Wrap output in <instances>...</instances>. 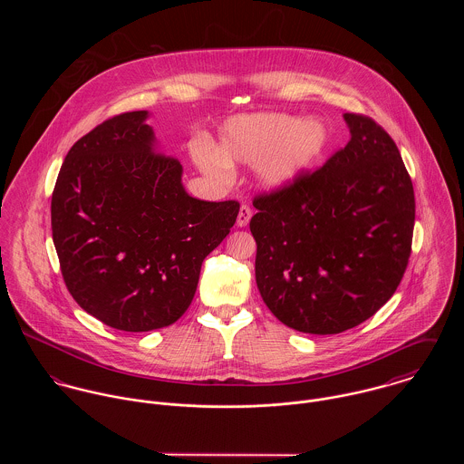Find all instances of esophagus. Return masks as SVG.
Returning a JSON list of instances; mask_svg holds the SVG:
<instances>
[{"instance_id":"obj_1","label":"esophagus","mask_w":464,"mask_h":464,"mask_svg":"<svg viewBox=\"0 0 464 464\" xmlns=\"http://www.w3.org/2000/svg\"><path fill=\"white\" fill-rule=\"evenodd\" d=\"M250 218H252V208H250V205L243 203L241 208H239V214H237V221H236L237 227H246Z\"/></svg>"}]
</instances>
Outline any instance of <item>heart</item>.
<instances>
[{"label":"heart","instance_id":"obj_1","mask_svg":"<svg viewBox=\"0 0 464 464\" xmlns=\"http://www.w3.org/2000/svg\"><path fill=\"white\" fill-rule=\"evenodd\" d=\"M329 135L320 121H304L287 114H256L228 121L221 133L218 153L201 164L221 171L227 164L259 162V177L269 188L296 180L324 153Z\"/></svg>","mask_w":464,"mask_h":464}]
</instances>
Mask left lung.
I'll list each match as a JSON object with an SVG mask.
<instances>
[{"mask_svg": "<svg viewBox=\"0 0 464 464\" xmlns=\"http://www.w3.org/2000/svg\"><path fill=\"white\" fill-rule=\"evenodd\" d=\"M348 144L324 168L254 198L256 280L267 309L305 334H339L397 291L411 256L414 191L395 140L346 112Z\"/></svg>", "mask_w": 464, "mask_h": 464, "instance_id": "1", "label": "left lung"}]
</instances>
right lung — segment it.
<instances>
[{
    "label": "right lung",
    "instance_id": "right-lung-1",
    "mask_svg": "<svg viewBox=\"0 0 464 464\" xmlns=\"http://www.w3.org/2000/svg\"><path fill=\"white\" fill-rule=\"evenodd\" d=\"M148 112L114 116L67 151L52 232L74 302L102 324L148 332L191 305L203 259L228 236L239 203L193 198L182 164L155 148Z\"/></svg>",
    "mask_w": 464,
    "mask_h": 464
}]
</instances>
